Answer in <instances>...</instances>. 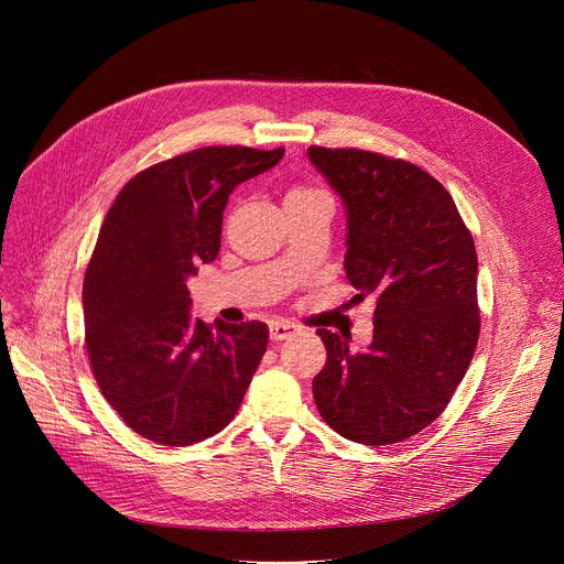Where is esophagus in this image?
Returning <instances> with one entry per match:
<instances>
[{
    "label": "esophagus",
    "instance_id": "obj_1",
    "mask_svg": "<svg viewBox=\"0 0 564 564\" xmlns=\"http://www.w3.org/2000/svg\"><path fill=\"white\" fill-rule=\"evenodd\" d=\"M297 334H300V327H297V324H292V322L274 319V322L270 324V338H272V340H288V338L297 336Z\"/></svg>",
    "mask_w": 564,
    "mask_h": 564
}]
</instances>
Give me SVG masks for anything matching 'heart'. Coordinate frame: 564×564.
Segmentation results:
<instances>
[{
  "label": "heart",
  "instance_id": "1",
  "mask_svg": "<svg viewBox=\"0 0 564 564\" xmlns=\"http://www.w3.org/2000/svg\"><path fill=\"white\" fill-rule=\"evenodd\" d=\"M313 189H302V187H297V189H292L290 194H311Z\"/></svg>",
  "mask_w": 564,
  "mask_h": 564
}]
</instances>
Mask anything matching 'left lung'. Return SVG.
Returning <instances> with one entry per match:
<instances>
[{"label": "left lung", "mask_w": 564, "mask_h": 564, "mask_svg": "<svg viewBox=\"0 0 564 564\" xmlns=\"http://www.w3.org/2000/svg\"><path fill=\"white\" fill-rule=\"evenodd\" d=\"M340 196L345 274L375 294L366 349L317 329L327 366L313 379L322 419L364 446H389L436 421L466 375L480 334L478 256L457 205L423 169L357 148H308Z\"/></svg>", "instance_id": "1"}]
</instances>
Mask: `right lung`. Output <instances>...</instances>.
Here are the masks:
<instances>
[{
  "label": "right lung",
  "instance_id": "obj_1",
  "mask_svg": "<svg viewBox=\"0 0 564 564\" xmlns=\"http://www.w3.org/2000/svg\"><path fill=\"white\" fill-rule=\"evenodd\" d=\"M276 151L210 145L141 171L116 196L84 276L86 349L105 400L137 434L192 446L240 409L270 329L194 317L187 279L213 262L237 185Z\"/></svg>",
  "mask_w": 564,
  "mask_h": 564
}]
</instances>
